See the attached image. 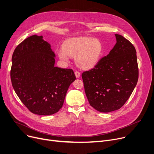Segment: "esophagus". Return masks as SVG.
<instances>
[{
  "instance_id": "esophagus-1",
  "label": "esophagus",
  "mask_w": 154,
  "mask_h": 154,
  "mask_svg": "<svg viewBox=\"0 0 154 154\" xmlns=\"http://www.w3.org/2000/svg\"><path fill=\"white\" fill-rule=\"evenodd\" d=\"M75 76L76 78H79L80 75H81V73L79 72H78V71H76V72H75Z\"/></svg>"
}]
</instances>
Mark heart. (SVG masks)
I'll list each match as a JSON object with an SVG mask.
<instances>
[{
    "label": "heart",
    "mask_w": 154,
    "mask_h": 154,
    "mask_svg": "<svg viewBox=\"0 0 154 154\" xmlns=\"http://www.w3.org/2000/svg\"><path fill=\"white\" fill-rule=\"evenodd\" d=\"M103 50L102 43L89 37L73 38L66 40L58 51L61 60L67 61L69 56L75 57V62L81 68L89 69L99 61Z\"/></svg>",
    "instance_id": "1"
}]
</instances>
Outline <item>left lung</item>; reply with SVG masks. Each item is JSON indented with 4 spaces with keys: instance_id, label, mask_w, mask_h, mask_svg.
I'll return each instance as SVG.
<instances>
[{
    "instance_id": "1",
    "label": "left lung",
    "mask_w": 154,
    "mask_h": 154,
    "mask_svg": "<svg viewBox=\"0 0 154 154\" xmlns=\"http://www.w3.org/2000/svg\"><path fill=\"white\" fill-rule=\"evenodd\" d=\"M115 36L116 42L109 54L81 75L89 104L104 113L123 107L131 95L139 77L134 46L121 35Z\"/></svg>"
}]
</instances>
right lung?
Returning <instances> with one entry per match:
<instances>
[{
    "mask_svg": "<svg viewBox=\"0 0 154 154\" xmlns=\"http://www.w3.org/2000/svg\"><path fill=\"white\" fill-rule=\"evenodd\" d=\"M55 54L42 36L33 35L18 45L11 58L10 78L18 97L32 113L51 115L63 106L72 69L54 66Z\"/></svg>",
    "mask_w": 154,
    "mask_h": 154,
    "instance_id": "obj_1",
    "label": "right lung"
}]
</instances>
